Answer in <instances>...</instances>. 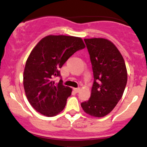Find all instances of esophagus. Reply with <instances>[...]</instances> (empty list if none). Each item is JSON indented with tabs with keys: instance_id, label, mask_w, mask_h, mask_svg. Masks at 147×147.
<instances>
[{
	"instance_id": "1",
	"label": "esophagus",
	"mask_w": 147,
	"mask_h": 147,
	"mask_svg": "<svg viewBox=\"0 0 147 147\" xmlns=\"http://www.w3.org/2000/svg\"><path fill=\"white\" fill-rule=\"evenodd\" d=\"M73 90H74V91L75 92L78 93V92H79L80 90V87H78V88H74Z\"/></svg>"
}]
</instances>
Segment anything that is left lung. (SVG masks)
<instances>
[{
	"label": "left lung",
	"mask_w": 147,
	"mask_h": 147,
	"mask_svg": "<svg viewBox=\"0 0 147 147\" xmlns=\"http://www.w3.org/2000/svg\"><path fill=\"white\" fill-rule=\"evenodd\" d=\"M92 66L94 82L83 110L95 117L111 112L121 98L127 82L124 58L117 47L105 38L84 39Z\"/></svg>",
	"instance_id": "left-lung-1"
}]
</instances>
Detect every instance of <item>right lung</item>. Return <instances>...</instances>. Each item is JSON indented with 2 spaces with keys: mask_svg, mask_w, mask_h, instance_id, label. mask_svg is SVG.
<instances>
[{
  "mask_svg": "<svg viewBox=\"0 0 147 147\" xmlns=\"http://www.w3.org/2000/svg\"><path fill=\"white\" fill-rule=\"evenodd\" d=\"M85 47L82 38L48 35L31 51L25 67L23 86L31 106L42 115L53 117L63 110L72 89L53 80L60 68L75 52Z\"/></svg>",
  "mask_w": 147,
  "mask_h": 147,
  "instance_id": "right-lung-1",
  "label": "right lung"
}]
</instances>
